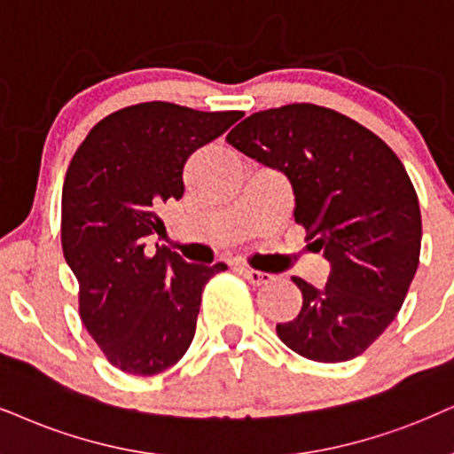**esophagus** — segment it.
<instances>
[{
    "label": "esophagus",
    "mask_w": 454,
    "mask_h": 454,
    "mask_svg": "<svg viewBox=\"0 0 454 454\" xmlns=\"http://www.w3.org/2000/svg\"><path fill=\"white\" fill-rule=\"evenodd\" d=\"M239 272L243 274V277H245L247 280H249V283L254 285V286L266 285L268 280L272 278V277H270V274H266V272H260V270H254V268H245V266H240V268H239Z\"/></svg>",
    "instance_id": "esophagus-1"
}]
</instances>
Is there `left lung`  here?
Returning a JSON list of instances; mask_svg holds the SVG:
<instances>
[{
    "instance_id": "left-lung-1",
    "label": "left lung",
    "mask_w": 454,
    "mask_h": 454,
    "mask_svg": "<svg viewBox=\"0 0 454 454\" xmlns=\"http://www.w3.org/2000/svg\"><path fill=\"white\" fill-rule=\"evenodd\" d=\"M226 142L283 171L309 249L331 263L280 341L317 363H346L371 346L403 308L421 251V211L404 165L380 136L333 108L286 105L254 113Z\"/></svg>"
}]
</instances>
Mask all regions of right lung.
I'll return each instance as SVG.
<instances>
[{
	"label": "right lung",
	"mask_w": 454,
	"mask_h": 454,
	"mask_svg": "<svg viewBox=\"0 0 454 454\" xmlns=\"http://www.w3.org/2000/svg\"><path fill=\"white\" fill-rule=\"evenodd\" d=\"M243 117L171 102L108 114L73 154L62 186V254L79 283V317L106 360L129 375H157L191 346L200 294L226 263H188L168 247L159 209L182 199V171L197 148Z\"/></svg>",
	"instance_id": "add662e5"
}]
</instances>
